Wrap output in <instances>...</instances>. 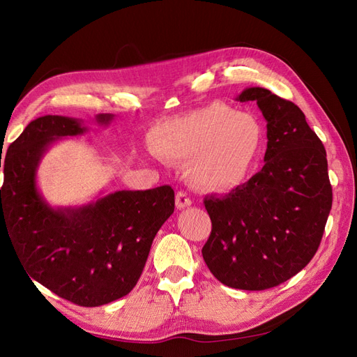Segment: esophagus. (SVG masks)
Listing matches in <instances>:
<instances>
[{
  "label": "esophagus",
  "mask_w": 357,
  "mask_h": 357,
  "mask_svg": "<svg viewBox=\"0 0 357 357\" xmlns=\"http://www.w3.org/2000/svg\"><path fill=\"white\" fill-rule=\"evenodd\" d=\"M192 204V199L189 198V195L186 192H177V195H176V207L177 208H186V207H189V205Z\"/></svg>",
  "instance_id": "obj_1"
}]
</instances>
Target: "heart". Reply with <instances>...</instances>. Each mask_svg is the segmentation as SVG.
<instances>
[{
  "instance_id": "1",
  "label": "heart",
  "mask_w": 357,
  "mask_h": 357,
  "mask_svg": "<svg viewBox=\"0 0 357 357\" xmlns=\"http://www.w3.org/2000/svg\"><path fill=\"white\" fill-rule=\"evenodd\" d=\"M149 142L160 159L188 164L197 186L228 192L244 185L259 168L266 132L255 114L211 102L158 125Z\"/></svg>"
}]
</instances>
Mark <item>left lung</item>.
Returning a JSON list of instances; mask_svg holds the SVG:
<instances>
[{
  "label": "left lung",
  "mask_w": 357,
  "mask_h": 357,
  "mask_svg": "<svg viewBox=\"0 0 357 357\" xmlns=\"http://www.w3.org/2000/svg\"><path fill=\"white\" fill-rule=\"evenodd\" d=\"M236 100L256 101L265 117V165L228 195L204 199L211 234L202 257L225 286L265 290L316 255L332 186L326 150L298 105L264 88H247Z\"/></svg>",
  "instance_id": "1"
}]
</instances>
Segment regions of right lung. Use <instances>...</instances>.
<instances>
[{
    "label": "right lung",
    "instance_id": "1",
    "mask_svg": "<svg viewBox=\"0 0 357 357\" xmlns=\"http://www.w3.org/2000/svg\"><path fill=\"white\" fill-rule=\"evenodd\" d=\"M112 119L96 116L101 125ZM84 131L77 119L49 114L32 121L8 146L0 236L8 234L31 282L75 305L100 307L137 284L155 235L174 211V190H119L83 207L52 208L36 185L40 159L61 137Z\"/></svg>",
    "mask_w": 357,
    "mask_h": 357
}]
</instances>
